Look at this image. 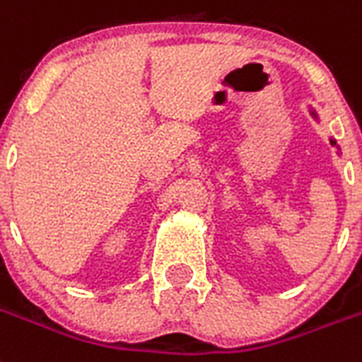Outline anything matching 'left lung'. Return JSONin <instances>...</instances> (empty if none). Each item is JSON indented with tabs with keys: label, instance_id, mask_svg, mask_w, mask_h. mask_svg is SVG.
<instances>
[{
	"label": "left lung",
	"instance_id": "8db88e82",
	"mask_svg": "<svg viewBox=\"0 0 362 362\" xmlns=\"http://www.w3.org/2000/svg\"><path fill=\"white\" fill-rule=\"evenodd\" d=\"M312 115H313V116H315V118H317V115H315V111H312ZM329 142H332V146H335V140H329Z\"/></svg>",
	"mask_w": 362,
	"mask_h": 362
}]
</instances>
